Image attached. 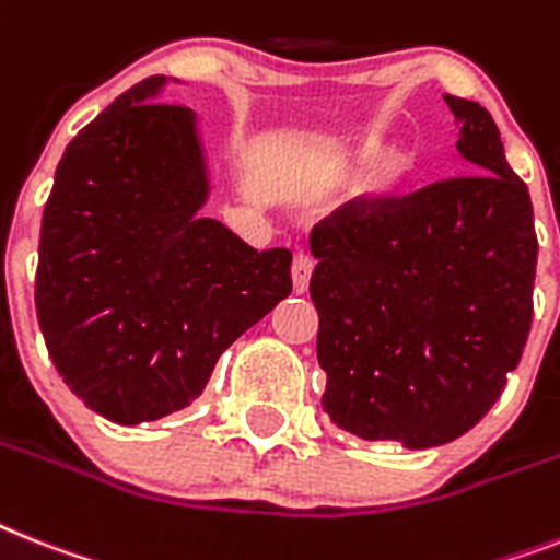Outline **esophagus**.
Segmentation results:
<instances>
[{
  "label": "esophagus",
  "mask_w": 560,
  "mask_h": 560,
  "mask_svg": "<svg viewBox=\"0 0 560 560\" xmlns=\"http://www.w3.org/2000/svg\"><path fill=\"white\" fill-rule=\"evenodd\" d=\"M312 269H314V262L308 254H303V252L294 254V262H291V283H294V291H298V294H306L308 291Z\"/></svg>",
  "instance_id": "1"
}]
</instances>
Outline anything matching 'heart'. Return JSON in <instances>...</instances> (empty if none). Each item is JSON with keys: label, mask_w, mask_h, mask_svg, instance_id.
Wrapping results in <instances>:
<instances>
[{"label": "heart", "mask_w": 560, "mask_h": 560, "mask_svg": "<svg viewBox=\"0 0 560 560\" xmlns=\"http://www.w3.org/2000/svg\"><path fill=\"white\" fill-rule=\"evenodd\" d=\"M377 151H381V140L369 137V140L360 142L354 156H358V163H369V160L377 155ZM409 177H412V160H409V154L400 151V148H389V151H383L378 160L374 161L372 171H369V197H374V200H389V197H395L409 183Z\"/></svg>", "instance_id": "heart-1"}]
</instances>
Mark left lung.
<instances>
[{"label": "left lung", "mask_w": 560, "mask_h": 560, "mask_svg": "<svg viewBox=\"0 0 560 560\" xmlns=\"http://www.w3.org/2000/svg\"><path fill=\"white\" fill-rule=\"evenodd\" d=\"M478 174L358 197L312 229L323 412L363 441L466 435L518 366L538 262L533 200L487 108L443 94Z\"/></svg>", "instance_id": "obj_1"}]
</instances>
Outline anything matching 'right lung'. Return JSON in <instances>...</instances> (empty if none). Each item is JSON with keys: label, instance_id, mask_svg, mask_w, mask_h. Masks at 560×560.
Wrapping results in <instances>:
<instances>
[{"label": "right lung", "instance_id": "obj_1", "mask_svg": "<svg viewBox=\"0 0 560 560\" xmlns=\"http://www.w3.org/2000/svg\"><path fill=\"white\" fill-rule=\"evenodd\" d=\"M148 77L88 122L57 165L36 317L68 389L133 427L186 409L217 358L291 291V252H257L202 217L197 114Z\"/></svg>", "mask_w": 560, "mask_h": 560}]
</instances>
